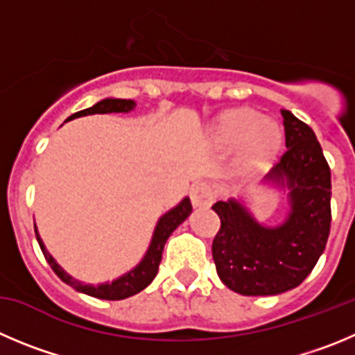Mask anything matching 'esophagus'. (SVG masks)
<instances>
[{"label": "esophagus", "mask_w": 355, "mask_h": 355, "mask_svg": "<svg viewBox=\"0 0 355 355\" xmlns=\"http://www.w3.org/2000/svg\"><path fill=\"white\" fill-rule=\"evenodd\" d=\"M191 200L194 207H210L215 200V191L207 182H198L191 187Z\"/></svg>", "instance_id": "obj_1"}]
</instances>
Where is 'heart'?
I'll return each instance as SVG.
<instances>
[{
  "label": "heart",
  "instance_id": "1",
  "mask_svg": "<svg viewBox=\"0 0 355 355\" xmlns=\"http://www.w3.org/2000/svg\"><path fill=\"white\" fill-rule=\"evenodd\" d=\"M215 138L223 145L241 144L250 161H264L278 150L282 131L277 122L261 119L257 112L233 110L218 121Z\"/></svg>",
  "mask_w": 355,
  "mask_h": 355
}]
</instances>
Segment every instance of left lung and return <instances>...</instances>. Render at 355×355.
Wrapping results in <instances>:
<instances>
[{"instance_id": "left-lung-1", "label": "left lung", "mask_w": 355, "mask_h": 355, "mask_svg": "<svg viewBox=\"0 0 355 355\" xmlns=\"http://www.w3.org/2000/svg\"><path fill=\"white\" fill-rule=\"evenodd\" d=\"M286 152L264 182L287 189L291 210L266 227L236 200L217 201L220 230L211 243L224 286L243 296H273L300 286L326 248L331 230V170L315 132L282 110Z\"/></svg>"}]
</instances>
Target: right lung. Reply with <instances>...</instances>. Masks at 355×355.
Wrapping results in <instances>:
<instances>
[{"mask_svg": "<svg viewBox=\"0 0 355 355\" xmlns=\"http://www.w3.org/2000/svg\"><path fill=\"white\" fill-rule=\"evenodd\" d=\"M137 107V103L132 101V99H117V98H107L101 99L91 108H85V110L77 112V114H73L71 117H68L66 121H71V119L77 117H84V115H92V114H128V112L135 110ZM193 211V205H191V200L189 198H184L177 207L171 208L170 211L162 215L161 218L157 220V226H155L154 234H152L150 245H148L147 252H145L144 259L138 263V266L132 268L131 271H128L122 277L115 278L112 282L107 284H99V286H91V284H82L78 280H75L73 277H69L58 263H55L54 257L49 254V250L43 245L42 238H40L38 231H36L35 226V233H36V240H38L40 248H42L43 256L47 259V263L51 264V268L54 270V273L61 278L62 282L68 284L69 287H73L78 293L89 294L92 297H99V300H125L129 296H135L140 291H144L148 284L152 282L157 275L159 270V263L162 259V248H164V243L170 238V234L184 223L185 218L189 217V214Z\"/></svg>", "mask_w": 355, "mask_h": 355, "instance_id": "add662e5", "label": "right lung"}]
</instances>
